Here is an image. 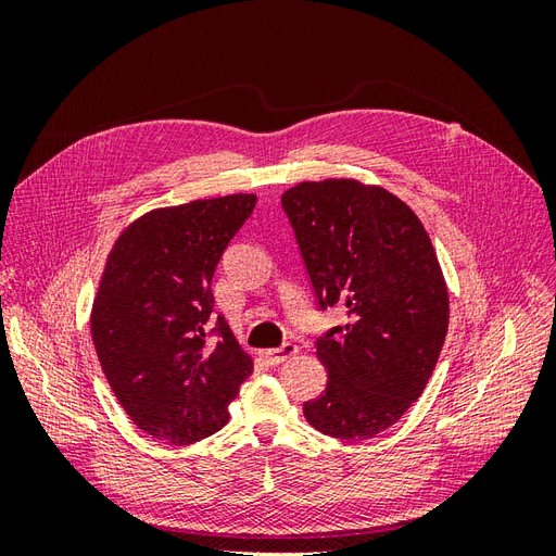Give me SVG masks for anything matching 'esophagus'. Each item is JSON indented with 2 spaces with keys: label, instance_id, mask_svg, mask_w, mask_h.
Returning a JSON list of instances; mask_svg holds the SVG:
<instances>
[{
  "label": "esophagus",
  "instance_id": "1",
  "mask_svg": "<svg viewBox=\"0 0 556 556\" xmlns=\"http://www.w3.org/2000/svg\"><path fill=\"white\" fill-rule=\"evenodd\" d=\"M296 352H299V348H296V345H292V343H285V345H280V348L266 350V352H264V357H266V362L271 364V366H278V364H282V362H288L290 357H294Z\"/></svg>",
  "mask_w": 556,
  "mask_h": 556
}]
</instances>
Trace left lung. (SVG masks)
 I'll return each instance as SVG.
<instances>
[{
	"instance_id": "1",
	"label": "left lung",
	"mask_w": 556,
	"mask_h": 556,
	"mask_svg": "<svg viewBox=\"0 0 556 556\" xmlns=\"http://www.w3.org/2000/svg\"><path fill=\"white\" fill-rule=\"evenodd\" d=\"M280 201L319 308L348 311L345 327L317 339L327 390L304 415L333 439H371L413 406L439 362L450 323L439 257L410 206L378 185L306 180Z\"/></svg>"
}]
</instances>
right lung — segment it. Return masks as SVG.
<instances>
[{
  "label": "right lung",
  "instance_id": "add662e5",
  "mask_svg": "<svg viewBox=\"0 0 556 556\" xmlns=\"http://www.w3.org/2000/svg\"><path fill=\"white\" fill-rule=\"evenodd\" d=\"M255 194L155 208L113 243L92 304L99 364L125 413L148 435L190 445L220 431L252 359L223 315L211 282Z\"/></svg>",
  "mask_w": 556,
  "mask_h": 556
}]
</instances>
